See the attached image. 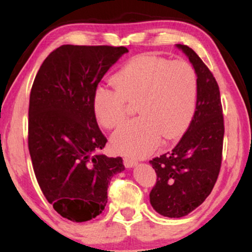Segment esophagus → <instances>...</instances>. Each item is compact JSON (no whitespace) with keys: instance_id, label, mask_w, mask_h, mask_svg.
<instances>
[{"instance_id":"1","label":"esophagus","mask_w":252,"mask_h":252,"mask_svg":"<svg viewBox=\"0 0 252 252\" xmlns=\"http://www.w3.org/2000/svg\"><path fill=\"white\" fill-rule=\"evenodd\" d=\"M136 164H137L136 160L130 159V158H128V157L124 158V165H125L126 167H128V168L134 167V166H136Z\"/></svg>"}]
</instances>
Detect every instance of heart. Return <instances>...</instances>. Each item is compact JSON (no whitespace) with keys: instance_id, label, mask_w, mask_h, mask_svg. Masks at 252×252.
I'll return each instance as SVG.
<instances>
[{"instance_id":"1","label":"heart","mask_w":252,"mask_h":252,"mask_svg":"<svg viewBox=\"0 0 252 252\" xmlns=\"http://www.w3.org/2000/svg\"><path fill=\"white\" fill-rule=\"evenodd\" d=\"M116 89L96 88L93 108L104 128L125 122L127 103L135 104L140 117L127 123L111 137L117 154L130 158L150 155L160 142L178 139L188 128L196 109L198 79L186 61L141 55L112 77Z\"/></svg>"}]
</instances>
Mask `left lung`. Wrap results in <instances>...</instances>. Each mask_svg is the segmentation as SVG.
<instances>
[{"instance_id":"left-lung-1","label":"left lung","mask_w":252,"mask_h":252,"mask_svg":"<svg viewBox=\"0 0 252 252\" xmlns=\"http://www.w3.org/2000/svg\"><path fill=\"white\" fill-rule=\"evenodd\" d=\"M188 57L198 79L196 110L187 132L170 153L149 163L157 174L150 191L155 211L181 218L202 204L212 191L221 166L223 117L215 77L191 48L175 44Z\"/></svg>"}]
</instances>
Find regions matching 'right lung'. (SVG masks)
Returning a JSON list of instances; mask_svg holds the SVG:
<instances>
[{
    "label": "right lung",
    "mask_w": 252,
    "mask_h": 252,
    "mask_svg": "<svg viewBox=\"0 0 252 252\" xmlns=\"http://www.w3.org/2000/svg\"><path fill=\"white\" fill-rule=\"evenodd\" d=\"M125 47L64 44L48 56L30 95L29 150L47 201L71 221H88L104 210L111 178L125 170L122 157L97 154L108 142L93 108L94 93Z\"/></svg>",
    "instance_id": "obj_1"
}]
</instances>
